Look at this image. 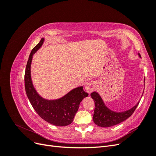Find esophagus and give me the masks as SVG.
<instances>
[{"instance_id":"obj_1","label":"esophagus","mask_w":156,"mask_h":156,"mask_svg":"<svg viewBox=\"0 0 156 156\" xmlns=\"http://www.w3.org/2000/svg\"><path fill=\"white\" fill-rule=\"evenodd\" d=\"M96 88V83L94 81H89L85 85V90L88 93H91Z\"/></svg>"}]
</instances>
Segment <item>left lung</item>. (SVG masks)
Returning a JSON list of instances; mask_svg holds the SVG:
<instances>
[{
  "instance_id": "8db88e82",
  "label": "left lung",
  "mask_w": 156,
  "mask_h": 156,
  "mask_svg": "<svg viewBox=\"0 0 156 156\" xmlns=\"http://www.w3.org/2000/svg\"><path fill=\"white\" fill-rule=\"evenodd\" d=\"M139 56L141 57L140 53H139ZM90 96L95 103L93 115L94 122L98 126L102 127H111L126 120L132 115L139 103L138 102L136 105L128 111L116 112L108 109L97 92H92Z\"/></svg>"
}]
</instances>
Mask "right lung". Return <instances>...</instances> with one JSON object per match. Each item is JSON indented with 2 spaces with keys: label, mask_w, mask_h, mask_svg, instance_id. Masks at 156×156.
I'll use <instances>...</instances> for the list:
<instances>
[{
  "label": "right lung",
  "mask_w": 156,
  "mask_h": 156,
  "mask_svg": "<svg viewBox=\"0 0 156 156\" xmlns=\"http://www.w3.org/2000/svg\"><path fill=\"white\" fill-rule=\"evenodd\" d=\"M44 39L32 49L27 61L25 73V87L28 98L32 106L42 119L56 126H66L72 123L83 99L88 96L83 87L72 90L58 100H44L36 92L32 85L30 77V64L32 55L44 43Z\"/></svg>",
  "instance_id": "right-lung-1"
}]
</instances>
